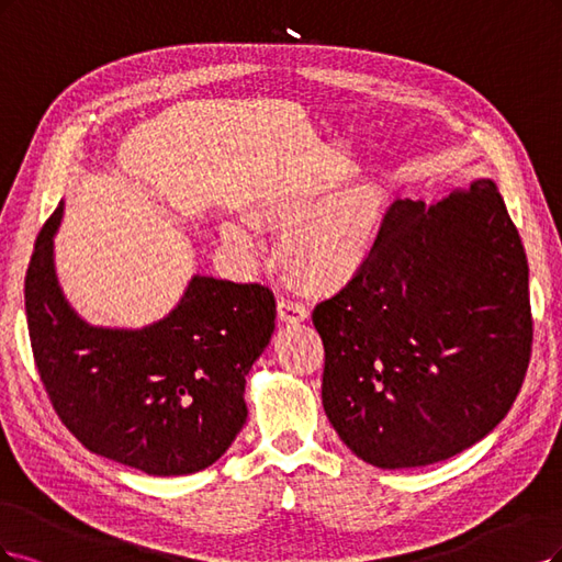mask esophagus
<instances>
[{"instance_id":"34e87169","label":"esophagus","mask_w":562,"mask_h":562,"mask_svg":"<svg viewBox=\"0 0 562 562\" xmlns=\"http://www.w3.org/2000/svg\"><path fill=\"white\" fill-rule=\"evenodd\" d=\"M278 317L282 322H289V324H299L307 317V311L305 305L299 303V301H292V299H280L278 301Z\"/></svg>"}]
</instances>
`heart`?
<instances>
[{
    "label": "heart",
    "instance_id": "obj_1",
    "mask_svg": "<svg viewBox=\"0 0 562 562\" xmlns=\"http://www.w3.org/2000/svg\"><path fill=\"white\" fill-rule=\"evenodd\" d=\"M276 214L282 224L278 259L311 292H336L361 276L385 231V198L367 184L342 193L289 198ZM224 240L245 251L251 235L245 226L226 224Z\"/></svg>",
    "mask_w": 562,
    "mask_h": 562
}]
</instances>
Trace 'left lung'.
Segmentation results:
<instances>
[{
    "label": "left lung",
    "instance_id": "obj_1",
    "mask_svg": "<svg viewBox=\"0 0 562 562\" xmlns=\"http://www.w3.org/2000/svg\"><path fill=\"white\" fill-rule=\"evenodd\" d=\"M322 404L357 458L448 460L509 413L532 355L528 257L491 179L396 201L371 263L322 301Z\"/></svg>",
    "mask_w": 562,
    "mask_h": 562
}]
</instances>
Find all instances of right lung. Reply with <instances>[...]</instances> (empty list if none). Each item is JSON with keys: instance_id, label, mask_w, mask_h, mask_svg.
Returning <instances> with one entry per match:
<instances>
[{"instance_id": "right-lung-1", "label": "right lung", "mask_w": 562, "mask_h": 562, "mask_svg": "<svg viewBox=\"0 0 562 562\" xmlns=\"http://www.w3.org/2000/svg\"><path fill=\"white\" fill-rule=\"evenodd\" d=\"M60 216L63 205L40 231L25 276L32 355L53 411L90 452L151 476L214 464L247 420L245 375L276 329L273 292L195 276L154 327H88L53 270Z\"/></svg>"}]
</instances>
